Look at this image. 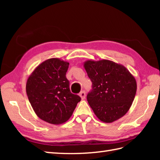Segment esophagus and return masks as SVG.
I'll return each instance as SVG.
<instances>
[{
  "instance_id": "esophagus-1",
  "label": "esophagus",
  "mask_w": 160,
  "mask_h": 160,
  "mask_svg": "<svg viewBox=\"0 0 160 160\" xmlns=\"http://www.w3.org/2000/svg\"><path fill=\"white\" fill-rule=\"evenodd\" d=\"M79 96H80L81 99L84 100V98H85V97H86V93H85V91H81V92L80 93V94H79Z\"/></svg>"
}]
</instances>
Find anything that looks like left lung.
Listing matches in <instances>:
<instances>
[{
    "instance_id": "left-lung-1",
    "label": "left lung",
    "mask_w": 160,
    "mask_h": 160,
    "mask_svg": "<svg viewBox=\"0 0 160 160\" xmlns=\"http://www.w3.org/2000/svg\"><path fill=\"white\" fill-rule=\"evenodd\" d=\"M84 67L92 82L87 101L97 118L111 123L123 117L136 94L134 76L122 64L108 60H87Z\"/></svg>"
}]
</instances>
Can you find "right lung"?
Returning <instances> with one entry per match:
<instances>
[{
	"label": "right lung",
	"mask_w": 160,
	"mask_h": 160,
	"mask_svg": "<svg viewBox=\"0 0 160 160\" xmlns=\"http://www.w3.org/2000/svg\"><path fill=\"white\" fill-rule=\"evenodd\" d=\"M69 63L57 58L44 61L30 74L26 92L35 113L52 124H61L72 115L81 98L71 93L66 73Z\"/></svg>",
	"instance_id": "obj_1"
}]
</instances>
